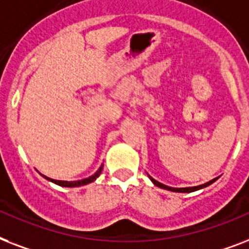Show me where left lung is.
Here are the masks:
<instances>
[{"instance_id": "1", "label": "left lung", "mask_w": 249, "mask_h": 249, "mask_svg": "<svg viewBox=\"0 0 249 249\" xmlns=\"http://www.w3.org/2000/svg\"><path fill=\"white\" fill-rule=\"evenodd\" d=\"M151 178V180L153 182V184L157 187H160V188H163V190H167V191H173V192H194V191H197V190H201V188H204V187H208L209 184H212L213 182H215L217 180V178L212 179V180H209V182L204 183V184H200V186H196V187H184V188H174V187H169V186H165V184H162V183L157 182L156 179H153L152 177H149Z\"/></svg>"}]
</instances>
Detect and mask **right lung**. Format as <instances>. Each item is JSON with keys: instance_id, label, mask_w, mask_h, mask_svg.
<instances>
[{"instance_id": "obj_1", "label": "right lung", "mask_w": 249, "mask_h": 249, "mask_svg": "<svg viewBox=\"0 0 249 249\" xmlns=\"http://www.w3.org/2000/svg\"><path fill=\"white\" fill-rule=\"evenodd\" d=\"M103 166L104 165H101V166H100V169H98V170L96 171L93 175H90L89 178L82 179V180H75V182H67V180H55V179L48 178V177H45V175H42V177H44L45 179H48V180H51V182L55 183V184H58V186H61V187H80V186H86V184H88V183L96 180V178H98V175L101 174V171H103Z\"/></svg>"}]
</instances>
